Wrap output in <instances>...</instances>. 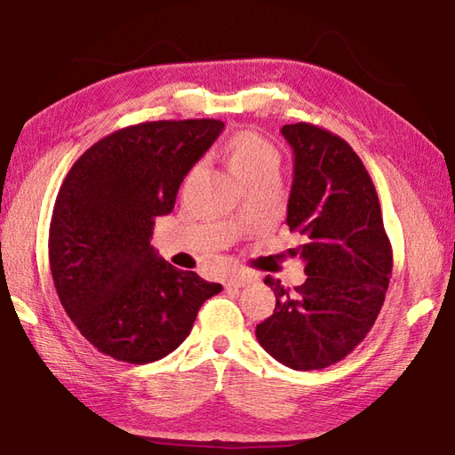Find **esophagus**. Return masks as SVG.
<instances>
[{"mask_svg":"<svg viewBox=\"0 0 455 455\" xmlns=\"http://www.w3.org/2000/svg\"><path fill=\"white\" fill-rule=\"evenodd\" d=\"M252 282H254V277L250 275V274L235 272V274H230V275L227 277V287H244V285L252 283Z\"/></svg>","mask_w":455,"mask_h":455,"instance_id":"esophagus-1","label":"esophagus"}]
</instances>
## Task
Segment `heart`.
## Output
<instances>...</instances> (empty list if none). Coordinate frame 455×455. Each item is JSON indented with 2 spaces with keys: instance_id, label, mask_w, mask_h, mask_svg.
<instances>
[{
  "instance_id": "1",
  "label": "heart",
  "mask_w": 455,
  "mask_h": 455,
  "mask_svg": "<svg viewBox=\"0 0 455 455\" xmlns=\"http://www.w3.org/2000/svg\"><path fill=\"white\" fill-rule=\"evenodd\" d=\"M230 172L248 183L262 176H277L279 150L256 131H236L225 144Z\"/></svg>"
}]
</instances>
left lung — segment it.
I'll return each mask as SVG.
<instances>
[{"label":"left lung","mask_w":455,"mask_h":455,"mask_svg":"<svg viewBox=\"0 0 455 455\" xmlns=\"http://www.w3.org/2000/svg\"><path fill=\"white\" fill-rule=\"evenodd\" d=\"M293 148L287 227L303 236L293 252L307 279L274 289V315L256 326L264 350L291 370L344 360L371 331L387 293L393 250L379 199L363 162L344 139L311 123L283 124Z\"/></svg>","instance_id":"8db88e82"}]
</instances>
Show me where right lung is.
Segmentation results:
<instances>
[{
	"label": "right lung",
	"instance_id": "right-lung-1",
	"mask_svg": "<svg viewBox=\"0 0 455 455\" xmlns=\"http://www.w3.org/2000/svg\"><path fill=\"white\" fill-rule=\"evenodd\" d=\"M225 123L147 121L103 137L56 196L48 259L58 299L82 336L115 360L150 363L186 340L201 305L222 291L150 246L183 178Z\"/></svg>",
	"mask_w": 455,
	"mask_h": 455
}]
</instances>
